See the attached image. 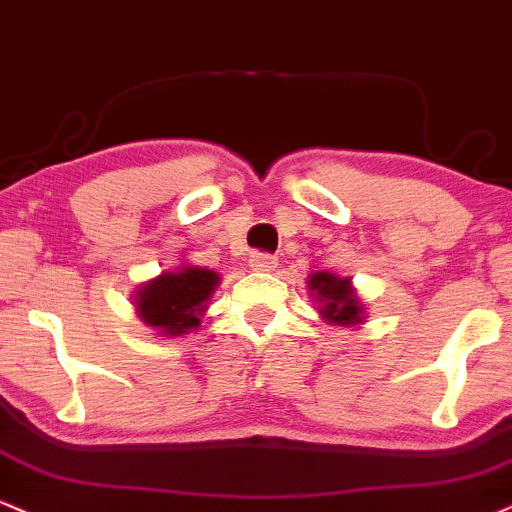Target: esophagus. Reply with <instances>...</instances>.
<instances>
[{
  "mask_svg": "<svg viewBox=\"0 0 512 512\" xmlns=\"http://www.w3.org/2000/svg\"><path fill=\"white\" fill-rule=\"evenodd\" d=\"M249 266H251V270L270 273V270L278 268V258L270 256V254H263V251H256V254H251V258H249Z\"/></svg>",
  "mask_w": 512,
  "mask_h": 512,
  "instance_id": "1",
  "label": "esophagus"
}]
</instances>
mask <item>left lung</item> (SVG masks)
Segmentation results:
<instances>
[{"instance_id":"1","label":"left lung","mask_w":512,"mask_h":512,"mask_svg":"<svg viewBox=\"0 0 512 512\" xmlns=\"http://www.w3.org/2000/svg\"><path fill=\"white\" fill-rule=\"evenodd\" d=\"M311 297L318 302V314L335 326H357L364 321V304L352 290L350 278L335 273H314L309 278Z\"/></svg>"}]
</instances>
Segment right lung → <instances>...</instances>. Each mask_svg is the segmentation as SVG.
<instances>
[{
    "label": "right lung",
    "mask_w": 512,
    "mask_h": 512,
    "mask_svg": "<svg viewBox=\"0 0 512 512\" xmlns=\"http://www.w3.org/2000/svg\"><path fill=\"white\" fill-rule=\"evenodd\" d=\"M218 282L220 275L208 268L182 266L165 270L136 290L134 304L138 318L146 326L160 330L165 338L189 333L201 323L208 297L218 287Z\"/></svg>",
    "instance_id": "1"
}]
</instances>
